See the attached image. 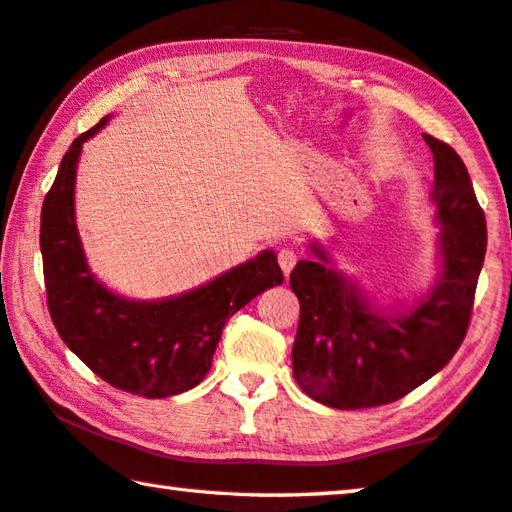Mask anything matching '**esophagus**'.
<instances>
[{
	"mask_svg": "<svg viewBox=\"0 0 512 512\" xmlns=\"http://www.w3.org/2000/svg\"><path fill=\"white\" fill-rule=\"evenodd\" d=\"M297 261H299V254L294 249H281L279 251V265H281V270H283L285 276H288L294 270Z\"/></svg>",
	"mask_w": 512,
	"mask_h": 512,
	"instance_id": "obj_1",
	"label": "esophagus"
}]
</instances>
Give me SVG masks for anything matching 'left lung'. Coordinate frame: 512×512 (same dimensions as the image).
Listing matches in <instances>:
<instances>
[{
    "mask_svg": "<svg viewBox=\"0 0 512 512\" xmlns=\"http://www.w3.org/2000/svg\"><path fill=\"white\" fill-rule=\"evenodd\" d=\"M434 155L441 276L405 315H382L353 281L330 267L321 245L290 274L301 317L292 373L312 400L333 409L396 402L436 375L459 351L470 326L486 258V215L452 146L423 134Z\"/></svg>",
    "mask_w": 512,
    "mask_h": 512,
    "instance_id": "left-lung-1",
    "label": "left lung"
}]
</instances>
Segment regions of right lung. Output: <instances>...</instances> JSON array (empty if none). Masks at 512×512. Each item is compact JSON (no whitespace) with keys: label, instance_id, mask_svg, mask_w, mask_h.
I'll return each instance as SVG.
<instances>
[{"label":"right lung","instance_id":"obj_1","mask_svg":"<svg viewBox=\"0 0 512 512\" xmlns=\"http://www.w3.org/2000/svg\"><path fill=\"white\" fill-rule=\"evenodd\" d=\"M107 119L74 139L44 197L40 249L49 315L71 353L114 389L143 398L177 396L209 373L227 319L256 294L281 285L283 272L267 249L202 288L161 301H130L98 283L78 238L74 186L83 143Z\"/></svg>","mask_w":512,"mask_h":512}]
</instances>
